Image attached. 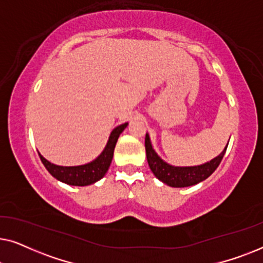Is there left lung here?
<instances>
[{
    "label": "left lung",
    "instance_id": "left-lung-1",
    "mask_svg": "<svg viewBox=\"0 0 263 263\" xmlns=\"http://www.w3.org/2000/svg\"><path fill=\"white\" fill-rule=\"evenodd\" d=\"M145 147L147 161H148V165L154 176L159 181L164 182L165 184L175 186V188H184V186L197 184V183L202 182L207 177H210L217 170V167L219 166L226 152V148H228V146H226L225 149L217 158L212 159L210 163L200 165V166L176 167L165 163L164 160H161L158 157V154L154 152L152 145H151L148 134H146L145 138Z\"/></svg>",
    "mask_w": 263,
    "mask_h": 263
}]
</instances>
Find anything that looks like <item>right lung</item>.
Masks as SVG:
<instances>
[{
  "instance_id": "right-lung-1",
  "label": "right lung",
  "mask_w": 263,
  "mask_h": 263,
  "mask_svg": "<svg viewBox=\"0 0 263 263\" xmlns=\"http://www.w3.org/2000/svg\"><path fill=\"white\" fill-rule=\"evenodd\" d=\"M127 124L128 123L121 124L115 128L112 133H111L109 141H107V145L104 148L102 154L96 160H93L86 165H81V166H59V165L50 163L44 157H42L41 154H39V157H41L42 163L44 164L46 170L56 179H59V181L67 183L69 185L79 186L92 184V183L103 178L104 175L106 174V171L109 170L118 136L124 130Z\"/></svg>"
}]
</instances>
